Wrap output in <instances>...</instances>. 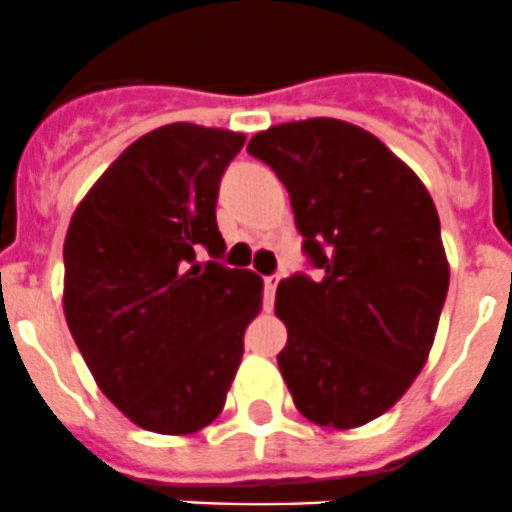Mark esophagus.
<instances>
[{
  "label": "esophagus",
  "mask_w": 512,
  "mask_h": 512,
  "mask_svg": "<svg viewBox=\"0 0 512 512\" xmlns=\"http://www.w3.org/2000/svg\"><path fill=\"white\" fill-rule=\"evenodd\" d=\"M278 283H280V275H270V278H265V306L267 308L273 306L275 288H278Z\"/></svg>",
  "instance_id": "esophagus-1"
}]
</instances>
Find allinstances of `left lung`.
Instances as JSON below:
<instances>
[{"label":"left lung","instance_id":"obj_1","mask_svg":"<svg viewBox=\"0 0 512 512\" xmlns=\"http://www.w3.org/2000/svg\"><path fill=\"white\" fill-rule=\"evenodd\" d=\"M247 153L288 188L321 267L319 280L278 283L285 385L316 426H365L403 398L434 347L449 290L434 199L385 142L342 119L275 124Z\"/></svg>","mask_w":512,"mask_h":512}]
</instances>
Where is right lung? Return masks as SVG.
<instances>
[{"label": "right lung", "mask_w": 512, "mask_h": 512, "mask_svg": "<svg viewBox=\"0 0 512 512\" xmlns=\"http://www.w3.org/2000/svg\"><path fill=\"white\" fill-rule=\"evenodd\" d=\"M242 132L173 122L132 142L76 206L63 313L96 385L135 426L196 434L227 403L262 278L219 257V178Z\"/></svg>", "instance_id": "right-lung-1"}]
</instances>
